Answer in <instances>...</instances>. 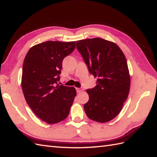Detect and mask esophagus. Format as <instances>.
<instances>
[{"label": "esophagus", "mask_w": 157, "mask_h": 157, "mask_svg": "<svg viewBox=\"0 0 157 157\" xmlns=\"http://www.w3.org/2000/svg\"><path fill=\"white\" fill-rule=\"evenodd\" d=\"M76 91H77V92H78V93H79V92H82L83 90L81 89V88H76Z\"/></svg>", "instance_id": "esophagus-1"}]
</instances>
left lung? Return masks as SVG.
Instances as JSON below:
<instances>
[{"instance_id":"obj_1","label":"left lung","mask_w":157,"mask_h":157,"mask_svg":"<svg viewBox=\"0 0 157 157\" xmlns=\"http://www.w3.org/2000/svg\"><path fill=\"white\" fill-rule=\"evenodd\" d=\"M76 47L89 72L97 78L96 86L88 89L89 101L84 105L89 119L106 123L121 111L128 98L130 75L125 56L115 43L101 38L76 41Z\"/></svg>"}]
</instances>
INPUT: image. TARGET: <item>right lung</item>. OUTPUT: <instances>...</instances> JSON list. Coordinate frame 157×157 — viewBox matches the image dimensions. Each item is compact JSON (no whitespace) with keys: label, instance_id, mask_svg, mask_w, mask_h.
<instances>
[{"label":"right lung","instance_id":"right-lung-1","mask_svg":"<svg viewBox=\"0 0 157 157\" xmlns=\"http://www.w3.org/2000/svg\"><path fill=\"white\" fill-rule=\"evenodd\" d=\"M75 42L46 41L29 50L23 64L21 87L28 105L48 124L67 117L76 96L75 88L57 84L62 62Z\"/></svg>","mask_w":157,"mask_h":157}]
</instances>
